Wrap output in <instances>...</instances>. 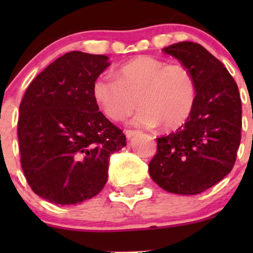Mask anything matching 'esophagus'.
<instances>
[{"mask_svg": "<svg viewBox=\"0 0 253 253\" xmlns=\"http://www.w3.org/2000/svg\"><path fill=\"white\" fill-rule=\"evenodd\" d=\"M137 133H138V132H137V131H132V129H126V131H125V134H126V137L128 139L133 138V137L136 136Z\"/></svg>", "mask_w": 253, "mask_h": 253, "instance_id": "1", "label": "esophagus"}]
</instances>
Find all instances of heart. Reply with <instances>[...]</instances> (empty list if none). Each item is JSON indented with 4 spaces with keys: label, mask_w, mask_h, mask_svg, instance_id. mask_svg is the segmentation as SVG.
<instances>
[{
    "label": "heart",
    "mask_w": 253,
    "mask_h": 253,
    "mask_svg": "<svg viewBox=\"0 0 253 253\" xmlns=\"http://www.w3.org/2000/svg\"><path fill=\"white\" fill-rule=\"evenodd\" d=\"M91 95L112 121L124 120L138 103L141 108L131 125L152 128L162 124L165 129H174L187 121L195 108L197 83L186 66L143 55L116 68L115 77L99 76Z\"/></svg>",
    "instance_id": "obj_1"
}]
</instances>
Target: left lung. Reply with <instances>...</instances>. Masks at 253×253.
I'll return each mask as SVG.
<instances>
[{
  "instance_id": "1",
  "label": "left lung",
  "mask_w": 253,
  "mask_h": 253,
  "mask_svg": "<svg viewBox=\"0 0 253 253\" xmlns=\"http://www.w3.org/2000/svg\"><path fill=\"white\" fill-rule=\"evenodd\" d=\"M192 72L197 99L187 121L157 138L149 163L157 185L176 195H197L233 169L241 141V99L225 66L202 45L181 42L163 48Z\"/></svg>"
}]
</instances>
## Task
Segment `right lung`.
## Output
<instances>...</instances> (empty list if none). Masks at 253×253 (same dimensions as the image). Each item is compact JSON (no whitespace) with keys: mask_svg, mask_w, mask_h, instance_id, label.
<instances>
[{"mask_svg":"<svg viewBox=\"0 0 253 253\" xmlns=\"http://www.w3.org/2000/svg\"><path fill=\"white\" fill-rule=\"evenodd\" d=\"M110 66L105 55L72 51L34 78L19 106L20 163L32 190L61 206L98 195L112 153L126 136L96 106L91 85Z\"/></svg>","mask_w":253,"mask_h":253,"instance_id":"right-lung-1","label":"right lung"}]
</instances>
